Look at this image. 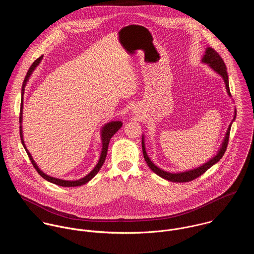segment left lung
Returning a JSON list of instances; mask_svg holds the SVG:
<instances>
[{
	"label": "left lung",
	"instance_id": "1",
	"mask_svg": "<svg viewBox=\"0 0 254 254\" xmlns=\"http://www.w3.org/2000/svg\"><path fill=\"white\" fill-rule=\"evenodd\" d=\"M202 63L209 64V66L216 71L218 74H220L223 79L224 82L226 84V89H227V93L228 95L231 96V92H230V88H229V79H228V73H227V67L225 65L224 61L222 60V58L220 57V55L217 52L212 49V48H207L205 51V55L202 58ZM236 114L237 111H235V117L233 119V121L236 118ZM232 121V122H233ZM231 126L232 123L230 124L227 133H226V137L224 139V142L222 144V146L220 147V150L218 151L217 154L211 158L208 162L204 163L202 166L197 167L195 169L190 170V171H186V172H180V173H170V172H166L164 170H161L160 168H158L157 166H155L152 161L148 158L146 152H145V142H144V137L142 138V147H143V153H144V157H145V162L148 165V167L158 176H160L161 178L168 180V181L176 182V183H186V182L192 181L194 179H196L197 177H199L200 175H202L205 171H207L211 166H213L215 163H217L218 161L223 157L227 146H228V142H229V137H230V131H231Z\"/></svg>",
	"mask_w": 254,
	"mask_h": 254
}]
</instances>
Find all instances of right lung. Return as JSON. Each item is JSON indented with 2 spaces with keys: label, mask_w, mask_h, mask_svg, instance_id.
Returning a JSON list of instances; mask_svg holds the SVG:
<instances>
[{
  "label": "right lung",
  "mask_w": 254,
  "mask_h": 254,
  "mask_svg": "<svg viewBox=\"0 0 254 254\" xmlns=\"http://www.w3.org/2000/svg\"><path fill=\"white\" fill-rule=\"evenodd\" d=\"M42 59H43V56H41L40 58H38L36 61L32 64V65H31L30 68L28 69V71L26 73V76H25V78H24V81H23V84H22V89H21V98H22V99H21V105H20L19 123H21V121H22V107H23V105H22V100H23V94H24V90H25V89H24V88H25V85H26V83H27V81H28V78L30 77L31 73L33 72V70L36 68L37 65L40 64V62H41ZM121 126H122V123H121L120 121H112V122L108 123V124L103 128V130H102L103 148H102V153H101L100 160H99L98 164L96 165V167H95L87 176H85L84 178L79 179V180H77V181H65V180H61V179H57V178H54V177H50V176L46 175L45 173H43V172L38 168V166H37L35 161L33 160V158H32V156H31V154H30V152L28 151V149H27L26 146H25L24 141H23V139H22L23 136H22V129H21V126L19 127V128H20V130H19L20 132H19V133H20V138H21L22 145L24 146V148H25V150H26V152H27V154H28V156H29V158H30V160H31V162H32L34 168L36 169L37 172H38L45 180L51 182V183H53V184H56V185H58V186H62V187H78V186H82V185H85L86 183H88L92 178H94V177L97 175V173L100 171V169L102 168V166H103V164H104V162H105V160H106V157H107L109 141H110L111 137L121 128Z\"/></svg>",
  "instance_id": "add662e5"
}]
</instances>
